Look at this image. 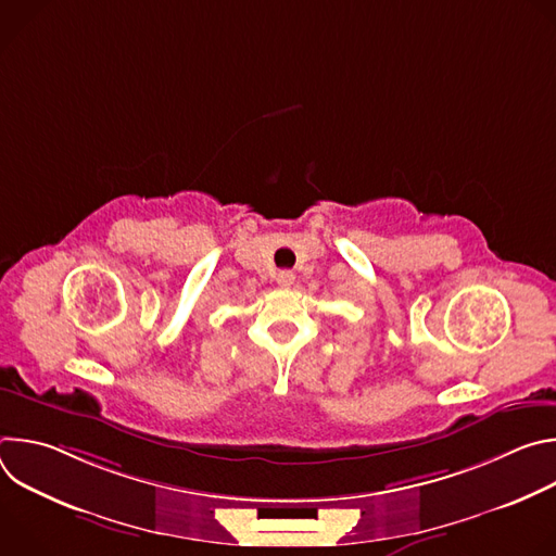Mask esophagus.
Wrapping results in <instances>:
<instances>
[{"instance_id": "1", "label": "esophagus", "mask_w": 556, "mask_h": 556, "mask_svg": "<svg viewBox=\"0 0 556 556\" xmlns=\"http://www.w3.org/2000/svg\"><path fill=\"white\" fill-rule=\"evenodd\" d=\"M277 283H279L281 288H290V286L294 283V273H292V270H281V273L277 275Z\"/></svg>"}]
</instances>
